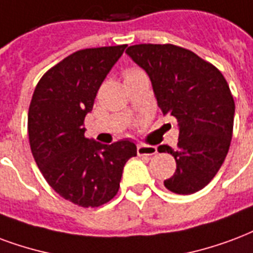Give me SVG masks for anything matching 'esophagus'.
Masks as SVG:
<instances>
[{
  "instance_id": "obj_1",
  "label": "esophagus",
  "mask_w": 253,
  "mask_h": 253,
  "mask_svg": "<svg viewBox=\"0 0 253 253\" xmlns=\"http://www.w3.org/2000/svg\"><path fill=\"white\" fill-rule=\"evenodd\" d=\"M136 153L138 155H154L157 154V147L151 145H138Z\"/></svg>"
}]
</instances>
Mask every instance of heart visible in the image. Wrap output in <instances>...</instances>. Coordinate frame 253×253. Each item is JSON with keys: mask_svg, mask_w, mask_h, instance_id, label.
Segmentation results:
<instances>
[{"mask_svg": "<svg viewBox=\"0 0 253 253\" xmlns=\"http://www.w3.org/2000/svg\"><path fill=\"white\" fill-rule=\"evenodd\" d=\"M139 74H143L141 69H135V68L128 69V71L125 72V80L128 79V78H132V76H136V75H139Z\"/></svg>", "mask_w": 253, "mask_h": 253, "instance_id": "obj_1", "label": "heart"}]
</instances>
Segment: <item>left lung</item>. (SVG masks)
Listing matches in <instances>:
<instances>
[{
    "mask_svg": "<svg viewBox=\"0 0 253 253\" xmlns=\"http://www.w3.org/2000/svg\"><path fill=\"white\" fill-rule=\"evenodd\" d=\"M126 53L149 75L161 114L178 122L177 147L158 146L177 164L164 185L173 193H196L212 181L229 150L235 117L229 85L214 65L173 44H138Z\"/></svg>",
    "mask_w": 253,
    "mask_h": 253,
    "instance_id": "8db88e82",
    "label": "left lung"
}]
</instances>
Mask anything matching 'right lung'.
<instances>
[{"instance_id":"obj_1","label":"right lung","mask_w":253,"mask_h":253,"mask_svg":"<svg viewBox=\"0 0 253 253\" xmlns=\"http://www.w3.org/2000/svg\"><path fill=\"white\" fill-rule=\"evenodd\" d=\"M127 45L75 52L46 72L32 96L28 134L33 158L56 193L83 208L108 203L119 190L126 162L136 155L128 139L103 145L84 136L99 87Z\"/></svg>"}]
</instances>
